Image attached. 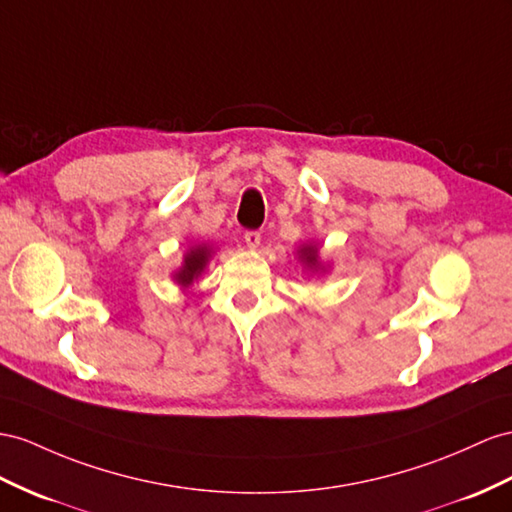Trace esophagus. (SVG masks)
Returning a JSON list of instances; mask_svg holds the SVG:
<instances>
[{"label": "esophagus", "instance_id": "1", "mask_svg": "<svg viewBox=\"0 0 512 512\" xmlns=\"http://www.w3.org/2000/svg\"><path fill=\"white\" fill-rule=\"evenodd\" d=\"M244 242H246L248 248H251V251H255V248H259V244H261V233L259 231H246Z\"/></svg>", "mask_w": 512, "mask_h": 512}]
</instances>
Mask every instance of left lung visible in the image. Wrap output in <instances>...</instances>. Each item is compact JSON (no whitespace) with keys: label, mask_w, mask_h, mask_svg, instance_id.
I'll return each instance as SVG.
<instances>
[{"label":"left lung","mask_w":512,"mask_h":512,"mask_svg":"<svg viewBox=\"0 0 512 512\" xmlns=\"http://www.w3.org/2000/svg\"><path fill=\"white\" fill-rule=\"evenodd\" d=\"M296 255H298L300 266H303L311 274H326V272H329V268H331L329 264H326V261L320 259L318 244H313V242H303V244H300Z\"/></svg>","instance_id":"left-lung-1"}]
</instances>
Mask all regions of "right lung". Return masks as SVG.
I'll list each match as a JSON object with an SVG mask.
<instances>
[{
  "mask_svg": "<svg viewBox=\"0 0 512 512\" xmlns=\"http://www.w3.org/2000/svg\"><path fill=\"white\" fill-rule=\"evenodd\" d=\"M214 255V246H209L205 242L192 244L186 253H183V261L177 270H173V281L181 287L183 292H188L190 287L194 285V281L201 277L203 270L207 268L209 259Z\"/></svg>",
  "mask_w": 512,
  "mask_h": 512,
  "instance_id": "right-lung-1",
  "label": "right lung"
}]
</instances>
